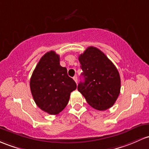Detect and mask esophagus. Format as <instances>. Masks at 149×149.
Masks as SVG:
<instances>
[{"instance_id":"esophagus-1","label":"esophagus","mask_w":149,"mask_h":149,"mask_svg":"<svg viewBox=\"0 0 149 149\" xmlns=\"http://www.w3.org/2000/svg\"><path fill=\"white\" fill-rule=\"evenodd\" d=\"M73 80H74L75 82L77 83H78V77H77V76H74V77H73Z\"/></svg>"}]
</instances>
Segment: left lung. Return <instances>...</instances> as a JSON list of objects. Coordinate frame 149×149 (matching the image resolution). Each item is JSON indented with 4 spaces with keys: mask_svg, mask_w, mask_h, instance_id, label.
I'll use <instances>...</instances> for the list:
<instances>
[{
    "mask_svg": "<svg viewBox=\"0 0 149 149\" xmlns=\"http://www.w3.org/2000/svg\"><path fill=\"white\" fill-rule=\"evenodd\" d=\"M78 60L84 81L78 84V91L94 109H109L120 93V76L117 68L103 52L94 47H88Z\"/></svg>",
    "mask_w": 149,
    "mask_h": 149,
    "instance_id": "8db88e82",
    "label": "left lung"
}]
</instances>
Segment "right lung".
<instances>
[{
    "instance_id": "1",
    "label": "right lung",
    "mask_w": 149,
    "mask_h": 149,
    "mask_svg": "<svg viewBox=\"0 0 149 149\" xmlns=\"http://www.w3.org/2000/svg\"><path fill=\"white\" fill-rule=\"evenodd\" d=\"M31 93L35 103L49 114H58L66 107L72 91L77 88L60 65L59 55L46 53L36 66L30 78Z\"/></svg>"
}]
</instances>
